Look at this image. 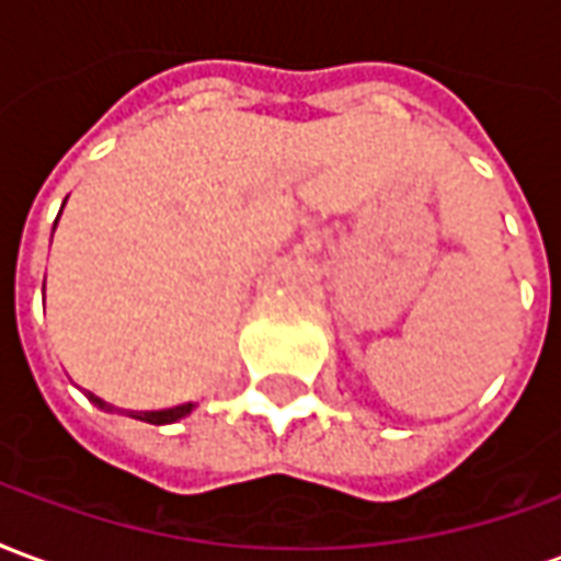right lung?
Masks as SVG:
<instances>
[{"instance_id":"obj_1","label":"right lung","mask_w":561,"mask_h":561,"mask_svg":"<svg viewBox=\"0 0 561 561\" xmlns=\"http://www.w3.org/2000/svg\"><path fill=\"white\" fill-rule=\"evenodd\" d=\"M90 400L99 405V409H104L107 402H102L99 397H92ZM192 412V402H185V405H176V409H164V412H131V417H138V421H147V423H173L180 421V417H185V414Z\"/></svg>"}]
</instances>
